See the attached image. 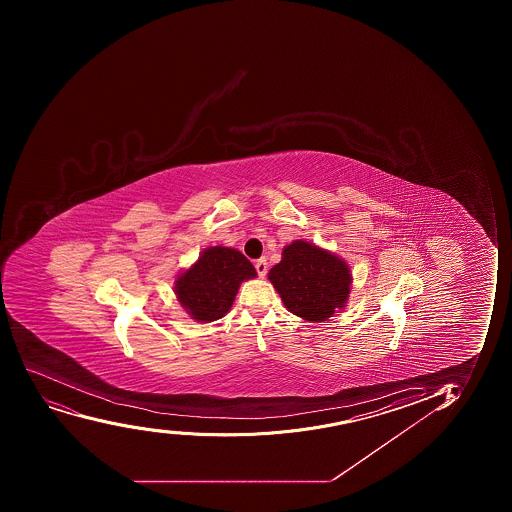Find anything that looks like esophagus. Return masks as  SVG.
Here are the masks:
<instances>
[{
    "label": "esophagus",
    "mask_w": 512,
    "mask_h": 512,
    "mask_svg": "<svg viewBox=\"0 0 512 512\" xmlns=\"http://www.w3.org/2000/svg\"><path fill=\"white\" fill-rule=\"evenodd\" d=\"M255 269H257V274H259V277L264 279L265 275H267V259L262 257V259L257 260V262H255Z\"/></svg>",
    "instance_id": "obj_1"
}]
</instances>
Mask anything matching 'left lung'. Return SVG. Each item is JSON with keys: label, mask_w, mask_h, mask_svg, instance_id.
<instances>
[{"label": "left lung", "mask_w": 512, "mask_h": 512, "mask_svg": "<svg viewBox=\"0 0 512 512\" xmlns=\"http://www.w3.org/2000/svg\"><path fill=\"white\" fill-rule=\"evenodd\" d=\"M269 280L289 312L309 322H324L347 304L352 274L335 253L300 238L282 250Z\"/></svg>", "instance_id": "8db88e82"}]
</instances>
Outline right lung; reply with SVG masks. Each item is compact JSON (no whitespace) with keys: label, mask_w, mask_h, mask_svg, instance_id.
Returning <instances> with one entry per match:
<instances>
[{"label":"right lung","mask_w":512,"mask_h":512,"mask_svg":"<svg viewBox=\"0 0 512 512\" xmlns=\"http://www.w3.org/2000/svg\"><path fill=\"white\" fill-rule=\"evenodd\" d=\"M255 277L257 272L243 253L217 245L205 248L197 262L178 275L173 289L187 314L208 324L222 319L232 307L240 284Z\"/></svg>","instance_id":"1"}]
</instances>
